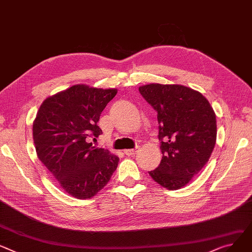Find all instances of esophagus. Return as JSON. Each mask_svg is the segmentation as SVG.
<instances>
[{
	"label": "esophagus",
	"instance_id": "1",
	"mask_svg": "<svg viewBox=\"0 0 252 252\" xmlns=\"http://www.w3.org/2000/svg\"><path fill=\"white\" fill-rule=\"evenodd\" d=\"M139 147H136V148H133V149H127V150H125V154L126 155H127V156H133V155H136L137 153H138V151H139Z\"/></svg>",
	"mask_w": 252,
	"mask_h": 252
}]
</instances>
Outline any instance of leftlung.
Segmentation results:
<instances>
[{"label": "left lung", "instance_id": "obj_1", "mask_svg": "<svg viewBox=\"0 0 252 252\" xmlns=\"http://www.w3.org/2000/svg\"><path fill=\"white\" fill-rule=\"evenodd\" d=\"M139 91L157 111L160 165L149 174L169 190L191 180L209 161L217 139L216 114L208 99L182 85L148 84Z\"/></svg>", "mask_w": 252, "mask_h": 252}]
</instances>
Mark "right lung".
<instances>
[{"instance_id": "1", "label": "right lung", "mask_w": 252, "mask_h": 252, "mask_svg": "<svg viewBox=\"0 0 252 252\" xmlns=\"http://www.w3.org/2000/svg\"><path fill=\"white\" fill-rule=\"evenodd\" d=\"M117 89H101L78 84L53 96L40 105L32 126L38 159L70 195L94 196L110 180L120 158L96 148L102 130L97 126Z\"/></svg>"}]
</instances>
